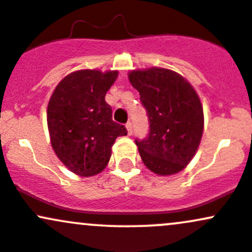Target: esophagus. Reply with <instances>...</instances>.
Instances as JSON below:
<instances>
[{"label": "esophagus", "mask_w": 252, "mask_h": 252, "mask_svg": "<svg viewBox=\"0 0 252 252\" xmlns=\"http://www.w3.org/2000/svg\"><path fill=\"white\" fill-rule=\"evenodd\" d=\"M126 128H127V133H128V136H131L132 134V124L129 123V121L126 124Z\"/></svg>", "instance_id": "esophagus-1"}]
</instances>
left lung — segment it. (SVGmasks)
<instances>
[{
  "instance_id": "1",
  "label": "left lung",
  "mask_w": 252,
  "mask_h": 252,
  "mask_svg": "<svg viewBox=\"0 0 252 252\" xmlns=\"http://www.w3.org/2000/svg\"><path fill=\"white\" fill-rule=\"evenodd\" d=\"M147 110L149 133L134 140L140 158L158 175L180 172L196 154L203 133V108L193 88L164 68L128 74Z\"/></svg>"
}]
</instances>
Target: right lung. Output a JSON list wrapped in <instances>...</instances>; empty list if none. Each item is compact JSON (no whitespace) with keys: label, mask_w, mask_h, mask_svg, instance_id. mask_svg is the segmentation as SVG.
<instances>
[{"label":"right lung","mask_w":252,"mask_h":252,"mask_svg":"<svg viewBox=\"0 0 252 252\" xmlns=\"http://www.w3.org/2000/svg\"><path fill=\"white\" fill-rule=\"evenodd\" d=\"M116 77V71L71 73L59 83L48 104L51 147L64 166L82 177L102 172L116 138L127 134L125 126L113 121L104 99Z\"/></svg>","instance_id":"right-lung-1"}]
</instances>
